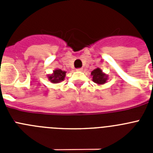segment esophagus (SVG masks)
<instances>
[{"label": "esophagus", "mask_w": 153, "mask_h": 153, "mask_svg": "<svg viewBox=\"0 0 153 153\" xmlns=\"http://www.w3.org/2000/svg\"><path fill=\"white\" fill-rule=\"evenodd\" d=\"M76 70H77V71H82V70H83V69H82V68H78V69H76Z\"/></svg>", "instance_id": "1"}]
</instances>
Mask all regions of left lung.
Listing matches in <instances>:
<instances>
[{"instance_id":"8db88e82","label":"left lung","mask_w":153,"mask_h":153,"mask_svg":"<svg viewBox=\"0 0 153 153\" xmlns=\"http://www.w3.org/2000/svg\"><path fill=\"white\" fill-rule=\"evenodd\" d=\"M91 75L93 76V82L99 85L104 84L108 79V76L102 73V70H100V68L93 70L91 72Z\"/></svg>"}]
</instances>
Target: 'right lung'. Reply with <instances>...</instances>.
Instances as JSON below:
<instances>
[{"mask_svg": "<svg viewBox=\"0 0 153 153\" xmlns=\"http://www.w3.org/2000/svg\"><path fill=\"white\" fill-rule=\"evenodd\" d=\"M66 71H63L60 69H56L53 70V73L51 75H48V79L53 83H58L63 81L66 76Z\"/></svg>", "mask_w": 153, "mask_h": 153, "instance_id": "right-lung-1", "label": "right lung"}]
</instances>
